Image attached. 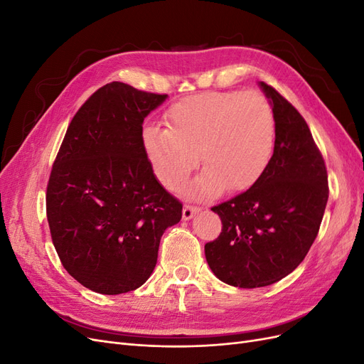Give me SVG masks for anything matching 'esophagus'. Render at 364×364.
I'll list each match as a JSON object with an SVG mask.
<instances>
[{
  "instance_id": "1",
  "label": "esophagus",
  "mask_w": 364,
  "mask_h": 364,
  "mask_svg": "<svg viewBox=\"0 0 364 364\" xmlns=\"http://www.w3.org/2000/svg\"><path fill=\"white\" fill-rule=\"evenodd\" d=\"M199 211H200V208L193 206V205H185L183 211H182V218L183 220H191Z\"/></svg>"
}]
</instances>
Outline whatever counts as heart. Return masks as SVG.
Instances as JSON below:
<instances>
[{"mask_svg": "<svg viewBox=\"0 0 364 364\" xmlns=\"http://www.w3.org/2000/svg\"><path fill=\"white\" fill-rule=\"evenodd\" d=\"M142 142L153 173L179 190L200 162L205 170L186 190L208 199L225 190L245 191L266 173L274 146V117L257 91L208 92L170 107L165 129L149 126Z\"/></svg>", "mask_w": 364, "mask_h": 364, "instance_id": "heart-1", "label": "heart"}]
</instances>
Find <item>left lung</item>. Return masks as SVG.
<instances>
[{
    "label": "left lung",
    "mask_w": 364,
    "mask_h": 364,
    "mask_svg": "<svg viewBox=\"0 0 364 364\" xmlns=\"http://www.w3.org/2000/svg\"><path fill=\"white\" fill-rule=\"evenodd\" d=\"M274 117V149L262 178L211 208L222 232L205 245L215 277L240 289L274 284L304 261L321 228L328 174L310 127L296 107L259 82Z\"/></svg>",
    "instance_id": "obj_1"
}]
</instances>
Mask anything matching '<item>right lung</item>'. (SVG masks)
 Segmentation results:
<instances>
[{
    "mask_svg": "<svg viewBox=\"0 0 364 364\" xmlns=\"http://www.w3.org/2000/svg\"><path fill=\"white\" fill-rule=\"evenodd\" d=\"M165 98L121 82L102 86L71 119L53 164V245L65 270L92 291L141 287L165 229L182 218V203L156 179L142 142L144 118Z\"/></svg>",
    "mask_w": 364,
    "mask_h": 364,
    "instance_id": "right-lung-1",
    "label": "right lung"
}]
</instances>
